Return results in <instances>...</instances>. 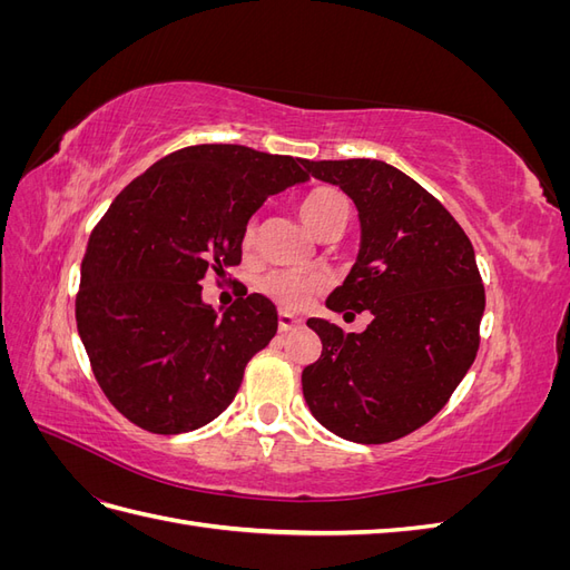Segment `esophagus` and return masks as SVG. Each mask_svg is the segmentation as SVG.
Wrapping results in <instances>:
<instances>
[{
    "label": "esophagus",
    "instance_id": "obj_1",
    "mask_svg": "<svg viewBox=\"0 0 570 570\" xmlns=\"http://www.w3.org/2000/svg\"><path fill=\"white\" fill-rule=\"evenodd\" d=\"M302 325V318H297L295 314H287V312H281L278 316V327L281 333H289V331H297V327Z\"/></svg>",
    "mask_w": 570,
    "mask_h": 570
}]
</instances>
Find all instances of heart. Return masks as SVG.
<instances>
[{
    "instance_id": "obj_1",
    "label": "heart",
    "mask_w": 570,
    "mask_h": 570,
    "mask_svg": "<svg viewBox=\"0 0 570 570\" xmlns=\"http://www.w3.org/2000/svg\"><path fill=\"white\" fill-rule=\"evenodd\" d=\"M297 212L302 220L306 223V228L314 235L327 226V223L340 218V216H350V204L344 199L342 193H337L335 187H314L312 193H306L299 204ZM243 245L252 247L254 245V226H247ZM323 275L316 273H287L278 271L271 273L262 281V292L268 295L273 302H278L285 308H299L308 299H312L314 292L323 287Z\"/></svg>"
}]
</instances>
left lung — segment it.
Here are the masks:
<instances>
[{
    "label": "left lung",
    "instance_id": "left-lung-1",
    "mask_svg": "<svg viewBox=\"0 0 570 570\" xmlns=\"http://www.w3.org/2000/svg\"><path fill=\"white\" fill-rule=\"evenodd\" d=\"M304 168L337 185L361 223L356 264L325 306L373 316L364 333L306 321L323 352L302 373L304 400L344 440H400L435 416L478 354L485 287L473 245L428 189L385 161L304 159Z\"/></svg>",
    "mask_w": 570,
    "mask_h": 570
}]
</instances>
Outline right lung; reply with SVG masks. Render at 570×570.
Wrapping results in <instances>:
<instances>
[{
    "label": "right lung",
    "mask_w": 570,
    "mask_h": 570,
    "mask_svg": "<svg viewBox=\"0 0 570 570\" xmlns=\"http://www.w3.org/2000/svg\"><path fill=\"white\" fill-rule=\"evenodd\" d=\"M302 166L243 145L185 147L135 178L97 223L76 321L101 392L130 423L178 435L230 406L278 312L245 292L218 316L199 283L243 262L249 218L306 183Z\"/></svg>",
    "instance_id": "right-lung-1"
}]
</instances>
